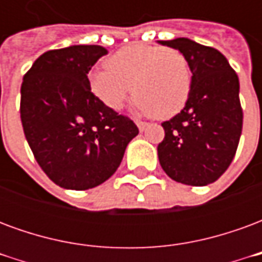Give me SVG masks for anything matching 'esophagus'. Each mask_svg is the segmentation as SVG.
<instances>
[{
	"label": "esophagus",
	"instance_id": "1",
	"mask_svg": "<svg viewBox=\"0 0 262 262\" xmlns=\"http://www.w3.org/2000/svg\"><path fill=\"white\" fill-rule=\"evenodd\" d=\"M136 125H137V127H139V130L140 132H143L144 130V129H146V127H147V122H142V120H136Z\"/></svg>",
	"mask_w": 262,
	"mask_h": 262
}]
</instances>
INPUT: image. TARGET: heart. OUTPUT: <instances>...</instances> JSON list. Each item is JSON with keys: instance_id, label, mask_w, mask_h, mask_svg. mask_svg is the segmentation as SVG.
Masks as SVG:
<instances>
[{"instance_id": "b5f03b06", "label": "heart", "mask_w": 262, "mask_h": 262, "mask_svg": "<svg viewBox=\"0 0 262 262\" xmlns=\"http://www.w3.org/2000/svg\"><path fill=\"white\" fill-rule=\"evenodd\" d=\"M106 70L88 75L92 94L111 111H120L132 95L142 114L165 119L185 105L192 71L176 49L135 43L105 60Z\"/></svg>"}]
</instances>
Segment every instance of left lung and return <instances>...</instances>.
Masks as SVG:
<instances>
[{"instance_id":"left-lung-1","label":"left lung","mask_w":262,"mask_h":262,"mask_svg":"<svg viewBox=\"0 0 262 262\" xmlns=\"http://www.w3.org/2000/svg\"><path fill=\"white\" fill-rule=\"evenodd\" d=\"M159 43L181 52L192 71L185 106L161 123L160 164L174 181L203 187L216 181L236 154L243 127L238 77L216 49L187 37Z\"/></svg>"}]
</instances>
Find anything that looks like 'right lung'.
Here are the masks:
<instances>
[{"instance_id": "add662e5", "label": "right lung", "mask_w": 262, "mask_h": 262, "mask_svg": "<svg viewBox=\"0 0 262 262\" xmlns=\"http://www.w3.org/2000/svg\"><path fill=\"white\" fill-rule=\"evenodd\" d=\"M108 50L77 45L43 53L24 75L20 120L45 174L59 187L84 191L114 176L139 129L99 102L88 73Z\"/></svg>"}]
</instances>
